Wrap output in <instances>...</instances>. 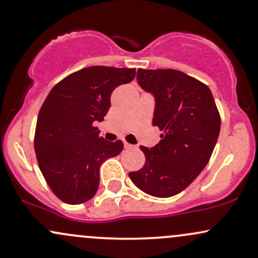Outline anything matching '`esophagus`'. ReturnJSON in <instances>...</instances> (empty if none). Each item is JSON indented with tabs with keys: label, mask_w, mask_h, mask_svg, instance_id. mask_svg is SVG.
I'll return each mask as SVG.
<instances>
[{
	"label": "esophagus",
	"mask_w": 258,
	"mask_h": 258,
	"mask_svg": "<svg viewBox=\"0 0 258 258\" xmlns=\"http://www.w3.org/2000/svg\"><path fill=\"white\" fill-rule=\"evenodd\" d=\"M123 146H125V148H126V149H131V148H133V146H132V144L127 143V142H123Z\"/></svg>",
	"instance_id": "esophagus-1"
}]
</instances>
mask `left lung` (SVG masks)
I'll return each mask as SVG.
<instances>
[{"mask_svg":"<svg viewBox=\"0 0 258 258\" xmlns=\"http://www.w3.org/2000/svg\"><path fill=\"white\" fill-rule=\"evenodd\" d=\"M137 81L155 98L153 125L162 135L155 147L141 146L146 164L128 176L152 197H173L211 158L221 130L220 112L210 88L179 70L138 69Z\"/></svg>","mask_w":258,"mask_h":258,"instance_id":"1","label":"left lung"}]
</instances>
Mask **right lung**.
<instances>
[{
  "label": "right lung",
  "instance_id": "right-lung-1",
  "mask_svg": "<svg viewBox=\"0 0 258 258\" xmlns=\"http://www.w3.org/2000/svg\"><path fill=\"white\" fill-rule=\"evenodd\" d=\"M136 69L88 67L58 82L38 112L34 147L41 172L61 201L78 205L94 197L99 168L123 149L121 141L99 137L96 121H103L117 86L128 84Z\"/></svg>",
  "mask_w": 258,
  "mask_h": 258
}]
</instances>
